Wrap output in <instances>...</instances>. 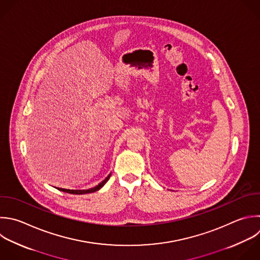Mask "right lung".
<instances>
[{
    "label": "right lung",
    "mask_w": 260,
    "mask_h": 260,
    "mask_svg": "<svg viewBox=\"0 0 260 260\" xmlns=\"http://www.w3.org/2000/svg\"><path fill=\"white\" fill-rule=\"evenodd\" d=\"M110 177H111V174L103 181V182H101L98 186H95V187H93V188H90V189H87V190H70V189H63V188H60L59 190H61V191H63V192H66V193H70V194H78V195H80V194H87V193H92V192H95V191H98V190H100L108 181H109V179H110Z\"/></svg>",
    "instance_id": "right-lung-1"
}]
</instances>
